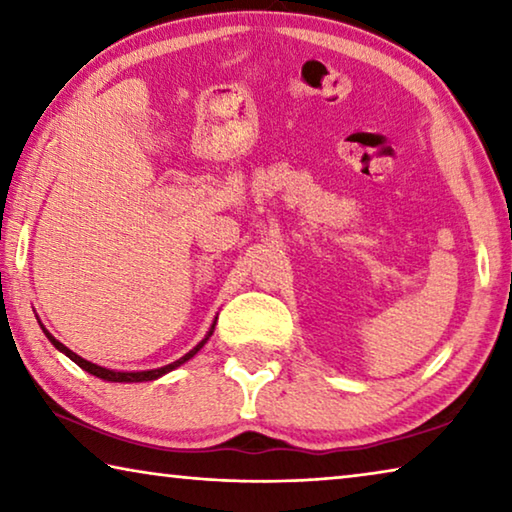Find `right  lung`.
<instances>
[{
	"mask_svg": "<svg viewBox=\"0 0 512 512\" xmlns=\"http://www.w3.org/2000/svg\"><path fill=\"white\" fill-rule=\"evenodd\" d=\"M38 323H40V320H38ZM214 325H216V318H214V323H212V327H210V332L205 334V339H203L201 343H198L196 348L189 350V352L185 354V357H180L178 361L167 363V366H162V368H153V370H110V368L97 366V363H92V361H88V359L79 357V354L69 350L67 345H63V343H60L58 339H54V336L49 334V329L40 323L42 332H45V336H47V339L51 341V345H54V348H56L58 352H63L65 357L72 359V361L76 363V366L83 368L85 372H90V375H94V377L103 379V381H119V384H135V381H153V379H160L162 375H167V372H171V370H176L178 366H183V363H187L189 359H194L196 354L201 352L203 345H205L207 341H210V336H212V332H214Z\"/></svg>",
	"mask_w": 512,
	"mask_h": 512,
	"instance_id": "1",
	"label": "right lung"
}]
</instances>
